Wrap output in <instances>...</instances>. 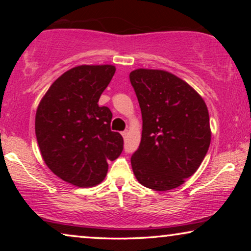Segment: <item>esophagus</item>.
Returning a JSON list of instances; mask_svg holds the SVG:
<instances>
[{"instance_id": "34e87169", "label": "esophagus", "mask_w": 251, "mask_h": 251, "mask_svg": "<svg viewBox=\"0 0 251 251\" xmlns=\"http://www.w3.org/2000/svg\"><path fill=\"white\" fill-rule=\"evenodd\" d=\"M128 133H129V132H128V130H125V131L122 132V136H123V138H126V137L128 136Z\"/></svg>"}]
</instances>
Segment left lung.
Returning <instances> with one entry per match:
<instances>
[{
  "mask_svg": "<svg viewBox=\"0 0 251 251\" xmlns=\"http://www.w3.org/2000/svg\"><path fill=\"white\" fill-rule=\"evenodd\" d=\"M129 76L143 118L133 174L151 190H173L199 169L208 152V107L187 82L167 71L138 68Z\"/></svg>",
  "mask_w": 251,
  "mask_h": 251,
  "instance_id": "1",
  "label": "left lung"
}]
</instances>
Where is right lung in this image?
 <instances>
[{
    "instance_id": "1",
    "label": "right lung",
    "mask_w": 251,
    "mask_h": 251,
    "mask_svg": "<svg viewBox=\"0 0 251 251\" xmlns=\"http://www.w3.org/2000/svg\"><path fill=\"white\" fill-rule=\"evenodd\" d=\"M113 65H80L60 75L41 99L35 133L48 168L66 183L91 187L101 183L107 161L118 159L123 138L111 131L112 112L99 106L115 73Z\"/></svg>"
}]
</instances>
